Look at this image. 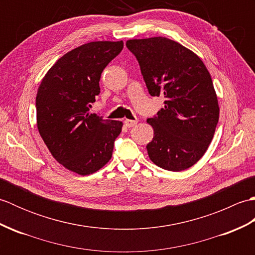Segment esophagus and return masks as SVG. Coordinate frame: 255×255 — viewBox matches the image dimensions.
<instances>
[{"label": "esophagus", "mask_w": 255, "mask_h": 255, "mask_svg": "<svg viewBox=\"0 0 255 255\" xmlns=\"http://www.w3.org/2000/svg\"><path fill=\"white\" fill-rule=\"evenodd\" d=\"M124 123H125V126L130 128V127H133L134 125L138 123V121L137 119H133V121H131V119H125Z\"/></svg>", "instance_id": "1"}]
</instances>
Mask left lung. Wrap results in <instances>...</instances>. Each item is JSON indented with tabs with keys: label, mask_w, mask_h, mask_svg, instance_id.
<instances>
[{
	"label": "left lung",
	"mask_w": 255,
	"mask_h": 255,
	"mask_svg": "<svg viewBox=\"0 0 255 255\" xmlns=\"http://www.w3.org/2000/svg\"><path fill=\"white\" fill-rule=\"evenodd\" d=\"M151 96L165 97L164 108L148 118L153 139L150 160L167 171H183L205 154L219 119L213 80L192 50L165 37L127 40Z\"/></svg>",
	"instance_id": "obj_1"
}]
</instances>
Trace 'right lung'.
I'll return each instance as SVG.
<instances>
[{
	"label": "right lung",
	"mask_w": 255,
	"mask_h": 255,
	"mask_svg": "<svg viewBox=\"0 0 255 255\" xmlns=\"http://www.w3.org/2000/svg\"><path fill=\"white\" fill-rule=\"evenodd\" d=\"M121 41H92L62 56L36 96L37 127L52 156L66 169L89 175L111 160L123 123L90 114L103 70L123 50Z\"/></svg>",
	"instance_id": "right-lung-1"
}]
</instances>
